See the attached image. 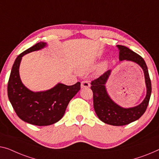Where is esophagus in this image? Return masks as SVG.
I'll return each instance as SVG.
<instances>
[{"label": "esophagus", "mask_w": 159, "mask_h": 159, "mask_svg": "<svg viewBox=\"0 0 159 159\" xmlns=\"http://www.w3.org/2000/svg\"><path fill=\"white\" fill-rule=\"evenodd\" d=\"M90 86H91V85H90L89 82L87 81V80H83L81 82V85H80L81 89H87V88H89Z\"/></svg>", "instance_id": "1"}]
</instances>
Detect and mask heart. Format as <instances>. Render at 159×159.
<instances>
[{"instance_id":"heart-1","label":"heart","mask_w":159,"mask_h":159,"mask_svg":"<svg viewBox=\"0 0 159 159\" xmlns=\"http://www.w3.org/2000/svg\"><path fill=\"white\" fill-rule=\"evenodd\" d=\"M106 66H107V62H106V61H103V62H102L100 65H99L98 68V73L103 72V70L106 69ZM90 69H91V68H90V67L84 68H83V69H82V71H87V70H89Z\"/></svg>"}]
</instances>
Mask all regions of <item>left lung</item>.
<instances>
[{
	"instance_id": "obj_1",
	"label": "left lung",
	"mask_w": 159,
	"mask_h": 159,
	"mask_svg": "<svg viewBox=\"0 0 159 159\" xmlns=\"http://www.w3.org/2000/svg\"><path fill=\"white\" fill-rule=\"evenodd\" d=\"M119 61L136 63L143 70L146 86V95L139 105L131 108H124L116 103L108 95L106 84L111 70L104 73L91 82V89L93 93V107L96 115L105 124L112 125H124L138 120L145 113L151 94V83L147 66L143 58L127 47L118 45Z\"/></svg>"
}]
</instances>
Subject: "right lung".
<instances>
[{"label":"right lung","mask_w":159,"mask_h":159,"mask_svg":"<svg viewBox=\"0 0 159 159\" xmlns=\"http://www.w3.org/2000/svg\"><path fill=\"white\" fill-rule=\"evenodd\" d=\"M46 46V43L41 41L21 53L13 63L8 84L9 101L18 116L23 121L39 126L53 124L61 120L68 103L80 89V82L73 86L58 83L51 89L38 92L30 91L23 85L19 74L22 57Z\"/></svg>","instance_id":"right-lung-1"}]
</instances>
